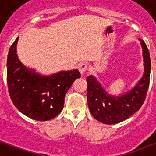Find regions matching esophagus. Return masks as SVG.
Instances as JSON below:
<instances>
[{"mask_svg": "<svg viewBox=\"0 0 156 156\" xmlns=\"http://www.w3.org/2000/svg\"><path fill=\"white\" fill-rule=\"evenodd\" d=\"M88 69V65L87 63H82L78 65V69L80 71L81 73H84Z\"/></svg>", "mask_w": 156, "mask_h": 156, "instance_id": "34e87169", "label": "esophagus"}]
</instances>
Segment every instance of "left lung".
Instances as JSON below:
<instances>
[{
  "label": "left lung",
  "mask_w": 156,
  "mask_h": 156,
  "mask_svg": "<svg viewBox=\"0 0 156 156\" xmlns=\"http://www.w3.org/2000/svg\"><path fill=\"white\" fill-rule=\"evenodd\" d=\"M141 41L144 58V73L138 83L127 93L119 97L110 96L93 76L87 78V104L97 120L105 124H115L135 114L144 103L150 84L151 58L145 41Z\"/></svg>",
  "instance_id": "left-lung-1"
}]
</instances>
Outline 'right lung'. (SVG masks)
Returning <instances> with one entry per match:
<instances>
[{
  "mask_svg": "<svg viewBox=\"0 0 156 156\" xmlns=\"http://www.w3.org/2000/svg\"><path fill=\"white\" fill-rule=\"evenodd\" d=\"M19 37L9 48L7 57V84L10 99L26 116L38 121L50 120L61 112L65 96L77 78L78 69L41 76L26 68L16 54Z\"/></svg>",
  "mask_w": 156,
  "mask_h": 156,
  "instance_id": "add662e5",
  "label": "right lung"
}]
</instances>
